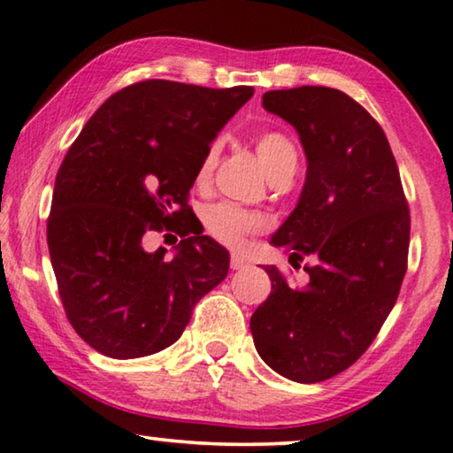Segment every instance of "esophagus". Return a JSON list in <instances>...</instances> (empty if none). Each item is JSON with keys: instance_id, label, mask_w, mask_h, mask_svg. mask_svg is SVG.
Wrapping results in <instances>:
<instances>
[{"instance_id": "obj_1", "label": "esophagus", "mask_w": 453, "mask_h": 453, "mask_svg": "<svg viewBox=\"0 0 453 453\" xmlns=\"http://www.w3.org/2000/svg\"><path fill=\"white\" fill-rule=\"evenodd\" d=\"M246 258L242 254H232V258H229V266H232V270H242L246 268Z\"/></svg>"}]
</instances>
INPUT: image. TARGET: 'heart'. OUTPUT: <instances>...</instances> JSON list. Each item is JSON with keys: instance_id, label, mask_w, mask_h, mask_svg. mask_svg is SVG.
<instances>
[{"instance_id": "1", "label": "heart", "mask_w": 453, "mask_h": 453, "mask_svg": "<svg viewBox=\"0 0 453 453\" xmlns=\"http://www.w3.org/2000/svg\"><path fill=\"white\" fill-rule=\"evenodd\" d=\"M254 150L256 157L260 160L262 171L266 173L270 180H274L280 174L288 171H296V150L293 142L280 132H262L254 138ZM215 162H218V146H209L205 157L201 158V165L197 168V180L205 183L209 174L213 173ZM205 227L207 232L213 235L215 240L224 242L227 246H238L248 234L258 229V221L252 215H248L240 209L232 205H213L209 207L205 215Z\"/></svg>"}]
</instances>
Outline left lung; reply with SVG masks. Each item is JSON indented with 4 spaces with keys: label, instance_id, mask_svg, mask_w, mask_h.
<instances>
[{
    "label": "left lung",
    "instance_id": "1",
    "mask_svg": "<svg viewBox=\"0 0 453 453\" xmlns=\"http://www.w3.org/2000/svg\"><path fill=\"white\" fill-rule=\"evenodd\" d=\"M265 110L291 124L307 157L299 203L270 244L305 266L303 287L276 266L250 319L274 372L313 384L352 366L395 307L407 273L411 215L378 121L343 91L303 85L268 91Z\"/></svg>",
    "mask_w": 453,
    "mask_h": 453
}]
</instances>
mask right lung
<instances>
[{"label":"right lung","instance_id":"right-lung-1","mask_svg":"<svg viewBox=\"0 0 453 453\" xmlns=\"http://www.w3.org/2000/svg\"><path fill=\"white\" fill-rule=\"evenodd\" d=\"M252 96L244 85L140 81L113 93L73 142L46 240L66 319L99 354L130 360L168 348L227 276V250L188 234L187 195L209 144ZM152 231L184 238L173 259L147 252Z\"/></svg>","mask_w":453,"mask_h":453}]
</instances>
